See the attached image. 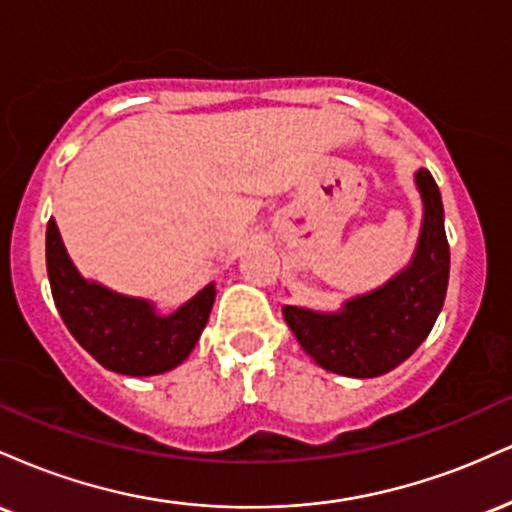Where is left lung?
Listing matches in <instances>:
<instances>
[{
    "instance_id": "obj_1",
    "label": "left lung",
    "mask_w": 512,
    "mask_h": 512,
    "mask_svg": "<svg viewBox=\"0 0 512 512\" xmlns=\"http://www.w3.org/2000/svg\"><path fill=\"white\" fill-rule=\"evenodd\" d=\"M416 185L424 199V226L402 274L332 315L284 305L286 325L317 366L349 378H375L414 354L436 325L448 291L450 245L436 180L421 168Z\"/></svg>"
}]
</instances>
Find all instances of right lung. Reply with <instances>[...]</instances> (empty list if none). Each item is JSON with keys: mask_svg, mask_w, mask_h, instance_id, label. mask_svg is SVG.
<instances>
[{"mask_svg": "<svg viewBox=\"0 0 512 512\" xmlns=\"http://www.w3.org/2000/svg\"><path fill=\"white\" fill-rule=\"evenodd\" d=\"M50 291L72 337L101 363L122 375H158L195 349L214 305V284L204 286L173 315H156L142 298L120 296L86 281L64 250L55 219L45 233Z\"/></svg>", "mask_w": 512, "mask_h": 512, "instance_id": "add662e5", "label": "right lung"}]
</instances>
